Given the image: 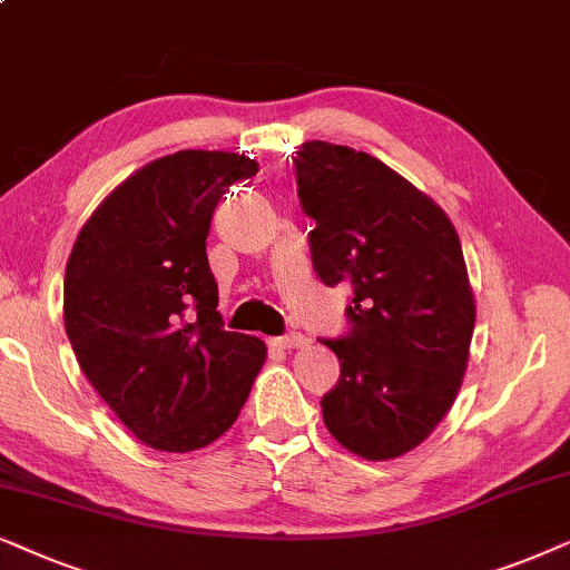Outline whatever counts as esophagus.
Instances as JSON below:
<instances>
[{"instance_id":"esophagus-1","label":"esophagus","mask_w":570,"mask_h":570,"mask_svg":"<svg viewBox=\"0 0 570 570\" xmlns=\"http://www.w3.org/2000/svg\"><path fill=\"white\" fill-rule=\"evenodd\" d=\"M271 344L278 348H297L307 344V336H302V333H284V336L271 338Z\"/></svg>"}]
</instances>
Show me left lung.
I'll list each match as a JSON object with an SVG mask.
<instances>
[{
    "label": "left lung",
    "instance_id": "obj_1",
    "mask_svg": "<svg viewBox=\"0 0 570 570\" xmlns=\"http://www.w3.org/2000/svg\"><path fill=\"white\" fill-rule=\"evenodd\" d=\"M299 206L315 222L313 268L352 284L348 331L323 338L341 362L325 428L370 461L416 449L456 401L474 333L459 234L428 195L362 150L302 142Z\"/></svg>",
    "mask_w": 570,
    "mask_h": 570
}]
</instances>
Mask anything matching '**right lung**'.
<instances>
[{"instance_id":"obj_1","label":"right lung","mask_w":570,"mask_h":570,"mask_svg":"<svg viewBox=\"0 0 570 570\" xmlns=\"http://www.w3.org/2000/svg\"><path fill=\"white\" fill-rule=\"evenodd\" d=\"M253 158L179 150L125 179L88 218L65 271V328L80 370L135 438L187 453L245 406L265 344L224 328L206 239Z\"/></svg>"}]
</instances>
